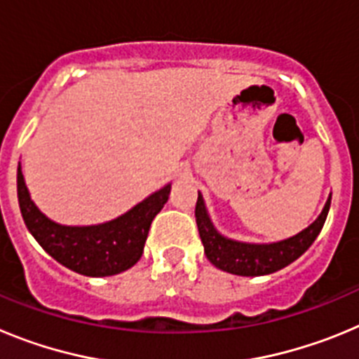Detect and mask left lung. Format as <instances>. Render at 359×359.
<instances>
[{
    "label": "left lung",
    "instance_id": "left-lung-1",
    "mask_svg": "<svg viewBox=\"0 0 359 359\" xmlns=\"http://www.w3.org/2000/svg\"><path fill=\"white\" fill-rule=\"evenodd\" d=\"M329 207H331V198L327 199L322 214L311 226L290 239L273 244L239 243V241H231L221 236L210 223L201 194H198V203H196V223H198L201 243L205 246V255L215 268L228 273L243 275V277H259V275L275 273L297 261L298 257L315 243L322 231Z\"/></svg>",
    "mask_w": 359,
    "mask_h": 359
}]
</instances>
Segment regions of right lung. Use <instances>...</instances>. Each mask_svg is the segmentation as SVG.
Segmentation results:
<instances>
[{"mask_svg":"<svg viewBox=\"0 0 359 359\" xmlns=\"http://www.w3.org/2000/svg\"><path fill=\"white\" fill-rule=\"evenodd\" d=\"M170 185L138 203L128 214L95 226H65L50 221L34 205L18 167V201L21 215L46 253L86 277H109L140 261L152 219L163 208Z\"/></svg>","mask_w":359,"mask_h":359,"instance_id":"obj_1","label":"right lung"}]
</instances>
